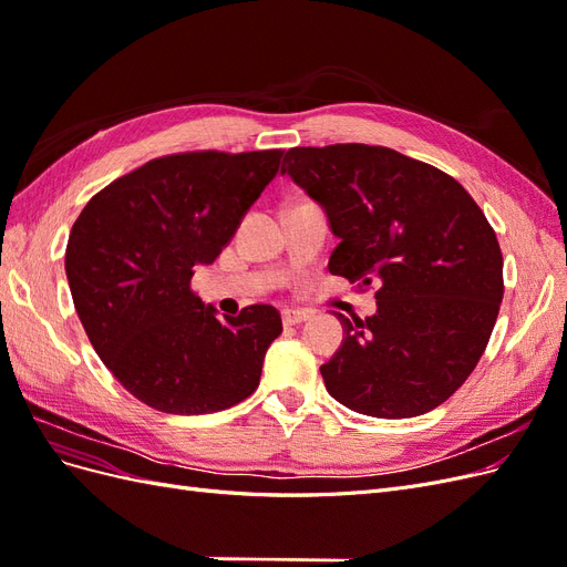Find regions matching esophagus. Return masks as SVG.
<instances>
[{
	"instance_id": "esophagus-1",
	"label": "esophagus",
	"mask_w": 567,
	"mask_h": 567,
	"mask_svg": "<svg viewBox=\"0 0 567 567\" xmlns=\"http://www.w3.org/2000/svg\"><path fill=\"white\" fill-rule=\"evenodd\" d=\"M281 319H284L286 326H298V323L310 319V312H307V310H290V307H288V310L281 312Z\"/></svg>"
}]
</instances>
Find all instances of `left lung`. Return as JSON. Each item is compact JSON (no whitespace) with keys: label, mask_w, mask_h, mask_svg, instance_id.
<instances>
[{"label":"left lung","mask_w":567,"mask_h":567,"mask_svg":"<svg viewBox=\"0 0 567 567\" xmlns=\"http://www.w3.org/2000/svg\"><path fill=\"white\" fill-rule=\"evenodd\" d=\"M338 238L329 271L379 284V312L342 323L321 364L342 406L375 419L433 411L483 357L504 298L502 250L456 179L385 146L290 148L281 165Z\"/></svg>","instance_id":"8db88e82"}]
</instances>
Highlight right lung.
Segmentation results:
<instances>
[{
	"label": "right lung",
	"mask_w": 567,
	"mask_h": 567,
	"mask_svg": "<svg viewBox=\"0 0 567 567\" xmlns=\"http://www.w3.org/2000/svg\"><path fill=\"white\" fill-rule=\"evenodd\" d=\"M284 151L179 153L99 192L68 236L65 277L101 362L136 400L198 416L246 400L281 333L271 305L219 319L192 293L250 205L277 177Z\"/></svg>",
	"instance_id": "obj_1"
}]
</instances>
